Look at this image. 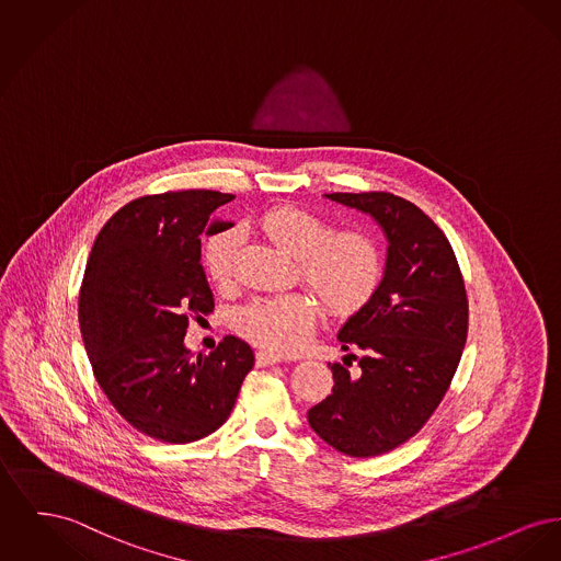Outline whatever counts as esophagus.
Instances as JSON below:
<instances>
[{
  "label": "esophagus",
  "instance_id": "esophagus-1",
  "mask_svg": "<svg viewBox=\"0 0 561 561\" xmlns=\"http://www.w3.org/2000/svg\"><path fill=\"white\" fill-rule=\"evenodd\" d=\"M277 363H282V356H277V354H273V352H266V350L256 352V364H259V366H268V364Z\"/></svg>",
  "mask_w": 561,
  "mask_h": 561
}]
</instances>
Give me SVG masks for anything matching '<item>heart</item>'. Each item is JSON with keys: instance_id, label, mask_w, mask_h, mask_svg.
Masks as SVG:
<instances>
[{"instance_id": "1", "label": "heart", "mask_w": 561, "mask_h": 561, "mask_svg": "<svg viewBox=\"0 0 561 561\" xmlns=\"http://www.w3.org/2000/svg\"><path fill=\"white\" fill-rule=\"evenodd\" d=\"M266 237L298 259L302 279L336 313L358 309L375 293L381 279V261L375 245L360 232H330L311 211L277 207L261 218ZM239 232L211 237L203 264L216 286H229L234 271ZM316 322V302L302 293L256 298L239 309L234 329L256 345L275 354H290L302 345Z\"/></svg>"}]
</instances>
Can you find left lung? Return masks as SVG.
I'll use <instances>...</instances> for the list:
<instances>
[{
    "label": "left lung",
    "mask_w": 561,
    "mask_h": 561,
    "mask_svg": "<svg viewBox=\"0 0 561 561\" xmlns=\"http://www.w3.org/2000/svg\"><path fill=\"white\" fill-rule=\"evenodd\" d=\"M324 197L370 216L388 248L379 286L336 334L343 350H363L360 370L330 364L332 394L307 422L336 451L370 458L409 440L443 400L463 352L468 300L447 237L417 205L390 193Z\"/></svg>",
    "instance_id": "8db88e82"
}]
</instances>
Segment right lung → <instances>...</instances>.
Returning a JSON list of instances; mask_svg holds the SVG:
<instances>
[{"mask_svg": "<svg viewBox=\"0 0 561 561\" xmlns=\"http://www.w3.org/2000/svg\"><path fill=\"white\" fill-rule=\"evenodd\" d=\"M232 198H135L105 222L84 271L78 320L95 379L133 428L165 443L220 428L254 366L252 347L232 334L209 356L184 345L188 320L214 309L198 237L232 227L216 218Z\"/></svg>", "mask_w": 561, "mask_h": 561, "instance_id": "1", "label": "right lung"}]
</instances>
